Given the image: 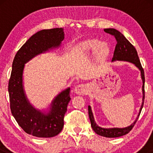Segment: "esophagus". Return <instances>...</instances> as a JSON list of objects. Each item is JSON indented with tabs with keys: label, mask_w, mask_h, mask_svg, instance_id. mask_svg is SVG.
I'll use <instances>...</instances> for the list:
<instances>
[{
	"label": "esophagus",
	"mask_w": 153,
	"mask_h": 153,
	"mask_svg": "<svg viewBox=\"0 0 153 153\" xmlns=\"http://www.w3.org/2000/svg\"><path fill=\"white\" fill-rule=\"evenodd\" d=\"M75 93L78 95H84V94L86 93L87 92V88L86 85L84 84H79L77 85L76 87H75L74 90Z\"/></svg>",
	"instance_id": "1"
}]
</instances>
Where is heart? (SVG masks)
Segmentation results:
<instances>
[{
    "instance_id": "obj_1",
    "label": "heart",
    "mask_w": 153,
    "mask_h": 153,
    "mask_svg": "<svg viewBox=\"0 0 153 153\" xmlns=\"http://www.w3.org/2000/svg\"><path fill=\"white\" fill-rule=\"evenodd\" d=\"M76 50L79 53L89 52L95 50V54L97 57H104L108 52V48L105 42H100L96 39H89L81 42L76 48Z\"/></svg>"
}]
</instances>
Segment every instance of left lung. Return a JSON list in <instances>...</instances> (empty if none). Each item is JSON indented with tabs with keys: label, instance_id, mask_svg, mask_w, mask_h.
I'll use <instances>...</instances> for the list:
<instances>
[{
	"label": "left lung",
	"instance_id": "left-lung-1",
	"mask_svg": "<svg viewBox=\"0 0 153 153\" xmlns=\"http://www.w3.org/2000/svg\"><path fill=\"white\" fill-rule=\"evenodd\" d=\"M104 30L106 33L114 35L117 42L116 48H115L114 52V57L112 58V61H115V60H123V61H127L133 63L141 71V76L142 81H143V86H142L143 102H142L141 106L140 108L139 113L137 118V120L128 127H124V128H116V127H114V128H102V127H99L95 122L91 108V106H88L89 118L90 120H91V127L94 131L96 134H97L102 136V137L108 138H116L128 134L131 130V129L133 128V127L134 126V125L137 121V119L139 118L142 108L143 106L144 99H145V90H144L145 76H144V70L143 68H142L141 62H140V60L139 58V56H138L137 51L136 50L135 47L127 40L126 37L122 33L119 32L118 30H116V29L106 28Z\"/></svg>",
	"mask_w": 153,
	"mask_h": 153
}]
</instances>
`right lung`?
<instances>
[{"mask_svg":"<svg viewBox=\"0 0 153 153\" xmlns=\"http://www.w3.org/2000/svg\"><path fill=\"white\" fill-rule=\"evenodd\" d=\"M62 28L39 31L32 35L16 53L8 84L10 109L19 125L28 134L41 138L58 135L64 126V116L71 98L70 88L60 93L52 101L49 111L42 112L30 104L24 93L23 71L27 62L38 54L60 46Z\"/></svg>","mask_w":153,"mask_h":153,"instance_id":"add662e5","label":"right lung"}]
</instances>
